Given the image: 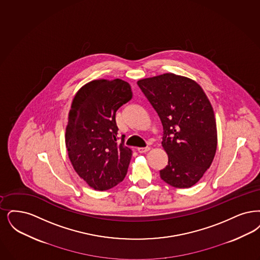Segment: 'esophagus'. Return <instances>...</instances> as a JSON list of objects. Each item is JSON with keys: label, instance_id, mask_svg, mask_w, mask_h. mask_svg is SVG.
Here are the masks:
<instances>
[{"label": "esophagus", "instance_id": "obj_1", "mask_svg": "<svg viewBox=\"0 0 260 260\" xmlns=\"http://www.w3.org/2000/svg\"><path fill=\"white\" fill-rule=\"evenodd\" d=\"M149 150H150L149 147H146V148H137V151H138V153H140V154L147 153Z\"/></svg>", "mask_w": 260, "mask_h": 260}]
</instances>
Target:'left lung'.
Instances as JSON below:
<instances>
[{
  "mask_svg": "<svg viewBox=\"0 0 260 260\" xmlns=\"http://www.w3.org/2000/svg\"><path fill=\"white\" fill-rule=\"evenodd\" d=\"M164 126L161 144L168 165L160 178L177 188H188L204 175L218 144L214 110L201 86L194 80L164 73L137 81Z\"/></svg>",
  "mask_w": 260,
  "mask_h": 260,
  "instance_id": "left-lung-1",
  "label": "left lung"
}]
</instances>
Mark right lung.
<instances>
[{
  "mask_svg": "<svg viewBox=\"0 0 260 260\" xmlns=\"http://www.w3.org/2000/svg\"><path fill=\"white\" fill-rule=\"evenodd\" d=\"M129 84L122 79H96L75 93L66 127V147L73 169L93 189L121 183L133 151L117 142L116 111L131 101Z\"/></svg>",
  "mask_w": 260,
  "mask_h": 260,
  "instance_id": "right-lung-1",
  "label": "right lung"
}]
</instances>
